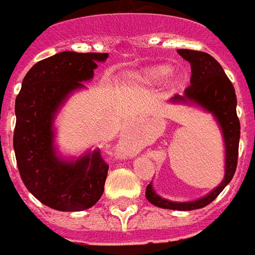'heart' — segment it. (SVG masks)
I'll use <instances>...</instances> for the list:
<instances>
[{"instance_id":"obj_1","label":"heart","mask_w":255,"mask_h":255,"mask_svg":"<svg viewBox=\"0 0 255 255\" xmlns=\"http://www.w3.org/2000/svg\"><path fill=\"white\" fill-rule=\"evenodd\" d=\"M169 74V69L167 67H159V69H155L151 73V75L154 78H163L166 75Z\"/></svg>"}]
</instances>
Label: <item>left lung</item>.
Returning a JSON list of instances; mask_svg holds the SVG:
<instances>
[{
    "mask_svg": "<svg viewBox=\"0 0 255 255\" xmlns=\"http://www.w3.org/2000/svg\"><path fill=\"white\" fill-rule=\"evenodd\" d=\"M182 58L188 60L192 67L190 85L185 89V94L174 96L175 101H192L201 105L215 115L222 127L226 143V174L220 185L203 199L190 203H174L159 197L152 190L151 182L146 188V199L155 207L175 211H193L204 208L211 204L220 192L233 180L237 165H238L239 136H241V123L237 116V94L231 81L224 73L214 56L207 52L195 50H178Z\"/></svg>",
    "mask_w": 255,
    "mask_h": 255,
    "instance_id": "left-lung-1",
    "label": "left lung"
}]
</instances>
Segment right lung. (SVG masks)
I'll return each mask as SVG.
<instances>
[{"mask_svg": "<svg viewBox=\"0 0 255 255\" xmlns=\"http://www.w3.org/2000/svg\"><path fill=\"white\" fill-rule=\"evenodd\" d=\"M108 54L65 51L37 62L16 97L13 147L24 185L40 203L56 211H82L103 196L109 165L100 150L78 161L62 162L52 147V118L81 81L93 77L96 62Z\"/></svg>", "mask_w": 255, "mask_h": 255, "instance_id": "right-lung-1", "label": "right lung"}]
</instances>
